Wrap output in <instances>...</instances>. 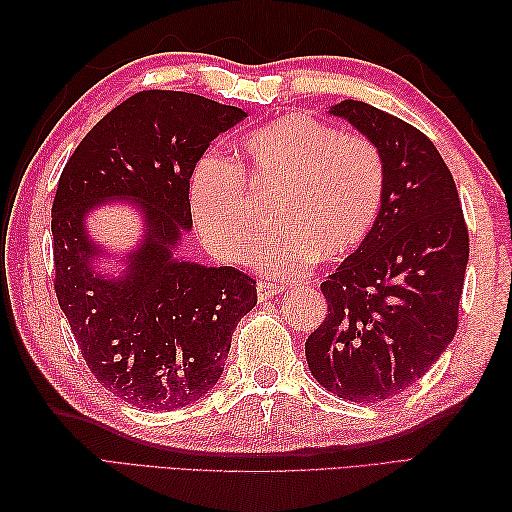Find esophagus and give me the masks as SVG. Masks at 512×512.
Here are the masks:
<instances>
[{"label": "esophagus", "instance_id": "34e87169", "mask_svg": "<svg viewBox=\"0 0 512 512\" xmlns=\"http://www.w3.org/2000/svg\"><path fill=\"white\" fill-rule=\"evenodd\" d=\"M284 292V286L281 284H268V281H262V284H257V299L259 301H268L277 295Z\"/></svg>", "mask_w": 512, "mask_h": 512}]
</instances>
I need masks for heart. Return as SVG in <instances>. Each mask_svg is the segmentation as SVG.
<instances>
[{"label": "heart", "mask_w": 512, "mask_h": 512, "mask_svg": "<svg viewBox=\"0 0 512 512\" xmlns=\"http://www.w3.org/2000/svg\"><path fill=\"white\" fill-rule=\"evenodd\" d=\"M237 162L250 187L279 193L277 233L253 253L262 273L299 277L319 255L339 262L374 233L385 200V162L367 138L288 114L248 132ZM189 211L195 233L217 259L242 262L257 226L235 160L215 151L198 158L189 178Z\"/></svg>", "instance_id": "b5f03b06"}]
</instances>
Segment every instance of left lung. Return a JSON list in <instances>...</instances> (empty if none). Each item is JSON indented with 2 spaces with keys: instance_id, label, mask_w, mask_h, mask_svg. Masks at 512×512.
I'll list each match as a JSON object with an SVG mask.
<instances>
[{
  "instance_id": "8db88e82",
  "label": "left lung",
  "mask_w": 512,
  "mask_h": 512,
  "mask_svg": "<svg viewBox=\"0 0 512 512\" xmlns=\"http://www.w3.org/2000/svg\"><path fill=\"white\" fill-rule=\"evenodd\" d=\"M330 114L380 151L385 200L374 233L321 284L328 317L308 336L306 358L330 394L380 402L427 374L453 341L469 231L451 171L420 129L352 99Z\"/></svg>"
}]
</instances>
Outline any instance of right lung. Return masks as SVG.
<instances>
[{
	"mask_svg": "<svg viewBox=\"0 0 512 512\" xmlns=\"http://www.w3.org/2000/svg\"><path fill=\"white\" fill-rule=\"evenodd\" d=\"M246 116L198 94L138 92L63 167L52 204L54 290L94 378L138 409L173 411L209 394L233 330L257 303L242 270L176 255L193 226V165ZM110 201L132 203L144 220L118 276L98 270L110 254L87 231V215Z\"/></svg>",
	"mask_w": 512,
	"mask_h": 512,
	"instance_id": "1",
	"label": "right lung"
}]
</instances>
